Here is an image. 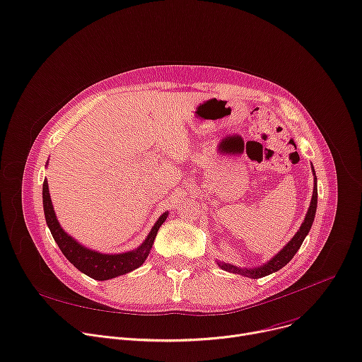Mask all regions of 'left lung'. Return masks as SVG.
<instances>
[{
	"instance_id": "left-lung-1",
	"label": "left lung",
	"mask_w": 362,
	"mask_h": 362,
	"mask_svg": "<svg viewBox=\"0 0 362 362\" xmlns=\"http://www.w3.org/2000/svg\"><path fill=\"white\" fill-rule=\"evenodd\" d=\"M311 170H313V176H315V187H313L311 202H310V206H308V211L305 214V218H304L303 224L300 226L298 231L294 234V237L290 240V242H288L271 260L260 264V267L238 268V267H234V264H231V263H226V262L218 260L216 263H218V267L221 269H224L227 272H231V274H238V275H243V276H247V278L257 279V278L267 276V275H271V274L279 271L294 257V255L301 247L305 235L308 234V231L313 226V221H315L316 209H317V177H316V173H315V168H313V164H311Z\"/></svg>"
}]
</instances>
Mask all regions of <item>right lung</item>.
<instances>
[{"mask_svg": "<svg viewBox=\"0 0 362 362\" xmlns=\"http://www.w3.org/2000/svg\"><path fill=\"white\" fill-rule=\"evenodd\" d=\"M42 198H43V211H45L46 224L49 227L51 234L57 242V245L59 246L61 252L64 253V256L74 264L78 271L98 281L112 279L139 268L148 257L157 231L161 227V224L167 220V215H168V212H164L160 215V218L153 226L147 238L144 240L142 245L138 246L135 250L119 253V255H106V253H99L95 250L87 249L86 246L80 245L76 238H72L69 234H66L62 230V227L57 220L46 179L43 182Z\"/></svg>", "mask_w": 362, "mask_h": 362, "instance_id": "add662e5", "label": "right lung"}]
</instances>
